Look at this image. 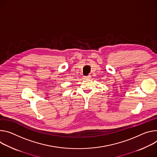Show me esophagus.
I'll return each instance as SVG.
<instances>
[{
    "instance_id": "esophagus-1",
    "label": "esophagus",
    "mask_w": 157,
    "mask_h": 157,
    "mask_svg": "<svg viewBox=\"0 0 157 157\" xmlns=\"http://www.w3.org/2000/svg\"><path fill=\"white\" fill-rule=\"evenodd\" d=\"M83 78H84V79H90V78H91V75H89L87 76H84Z\"/></svg>"
}]
</instances>
